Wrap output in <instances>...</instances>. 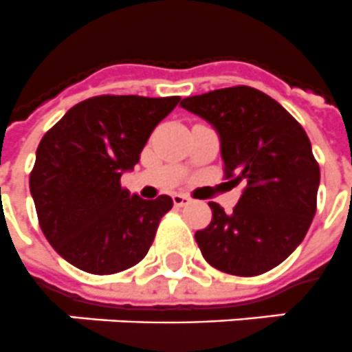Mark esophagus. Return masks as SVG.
<instances>
[{
  "mask_svg": "<svg viewBox=\"0 0 352 352\" xmlns=\"http://www.w3.org/2000/svg\"><path fill=\"white\" fill-rule=\"evenodd\" d=\"M173 201L176 207H185V205L190 204V198L189 196H185V194H174Z\"/></svg>",
  "mask_w": 352,
  "mask_h": 352,
  "instance_id": "1",
  "label": "esophagus"
}]
</instances>
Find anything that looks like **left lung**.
Returning a JSON list of instances; mask_svg holds the SVG:
<instances>
[{"label":"left lung","mask_w":352,"mask_h":352,"mask_svg":"<svg viewBox=\"0 0 352 352\" xmlns=\"http://www.w3.org/2000/svg\"><path fill=\"white\" fill-rule=\"evenodd\" d=\"M179 105L220 136L227 178L243 184L230 214L210 201L212 220L194 238L210 265L258 276L280 265L316 212L320 167L303 127L276 100L238 85L185 98Z\"/></svg>","instance_id":"1"}]
</instances>
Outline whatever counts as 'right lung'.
Wrapping results in <instances>:
<instances>
[{
  "instance_id": "right-lung-1",
  "label": "right lung",
  "mask_w": 352,
  "mask_h": 352,
  "mask_svg": "<svg viewBox=\"0 0 352 352\" xmlns=\"http://www.w3.org/2000/svg\"><path fill=\"white\" fill-rule=\"evenodd\" d=\"M178 101L89 98L41 138L30 194L39 227L63 260L91 274H114L145 258L173 199L131 196L120 179L140 162L151 132Z\"/></svg>"
}]
</instances>
